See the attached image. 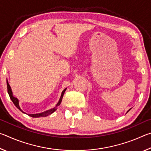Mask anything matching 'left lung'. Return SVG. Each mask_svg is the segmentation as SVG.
Here are the masks:
<instances>
[{
  "mask_svg": "<svg viewBox=\"0 0 151 151\" xmlns=\"http://www.w3.org/2000/svg\"><path fill=\"white\" fill-rule=\"evenodd\" d=\"M130 110H131V109H129V111H127V112H129V111H130Z\"/></svg>",
  "mask_w": 151,
  "mask_h": 151,
  "instance_id": "8db88e82",
  "label": "left lung"
}]
</instances>
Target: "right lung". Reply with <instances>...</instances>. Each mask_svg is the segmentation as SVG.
Returning a JSON list of instances; mask_svg holds the SVG:
<instances>
[{"label": "right lung", "mask_w": 151, "mask_h": 151, "mask_svg": "<svg viewBox=\"0 0 151 151\" xmlns=\"http://www.w3.org/2000/svg\"><path fill=\"white\" fill-rule=\"evenodd\" d=\"M6 85H7V90H8V93L9 94V96L10 98H11V101H12V103H14V104L15 106H16V107L17 109H19L20 111L24 112L23 111H22L21 109L20 108L19 106V100L16 98V97H14L13 96V94H12V90H11V86L9 85V82L8 81H6ZM66 88L64 89V90L63 91L62 93H61V96H60V98L59 99V101H58V103L57 104V105H56V106L55 107V108L53 109H51L50 110H48V111H45L42 112V113H38V114H29L28 115L29 116H30L31 117H33V118H38V117H45V116H47L48 115H49V114H52V112H54L57 109V106H59L60 103H61V101H62V99H63V95H64V93H65V92L66 91Z\"/></svg>", "instance_id": "add662e5"}]
</instances>
